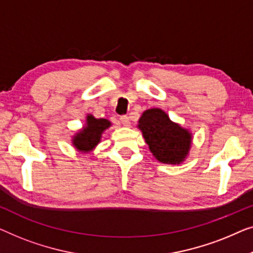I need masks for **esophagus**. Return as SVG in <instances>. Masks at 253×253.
Segmentation results:
<instances>
[{"instance_id":"1","label":"esophagus","mask_w":253,"mask_h":253,"mask_svg":"<svg viewBox=\"0 0 253 253\" xmlns=\"http://www.w3.org/2000/svg\"><path fill=\"white\" fill-rule=\"evenodd\" d=\"M120 123H122L123 125L126 126V127H128V126L130 125L129 119H128V117H126V116H122V117H120Z\"/></svg>"}]
</instances>
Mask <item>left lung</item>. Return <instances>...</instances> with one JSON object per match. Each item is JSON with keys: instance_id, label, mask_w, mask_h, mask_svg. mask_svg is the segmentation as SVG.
Masks as SVG:
<instances>
[{"instance_id": "obj_1", "label": "left lung", "mask_w": 253, "mask_h": 253, "mask_svg": "<svg viewBox=\"0 0 253 253\" xmlns=\"http://www.w3.org/2000/svg\"><path fill=\"white\" fill-rule=\"evenodd\" d=\"M137 128L158 162L179 165L189 156L193 134L188 128L172 122L164 110H145L138 119Z\"/></svg>"}]
</instances>
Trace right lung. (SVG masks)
I'll return each mask as SVG.
<instances>
[{
	"instance_id": "add662e5",
	"label": "right lung",
	"mask_w": 253,
	"mask_h": 253,
	"mask_svg": "<svg viewBox=\"0 0 253 253\" xmlns=\"http://www.w3.org/2000/svg\"><path fill=\"white\" fill-rule=\"evenodd\" d=\"M111 126V123L104 118H95L87 115L86 124L72 136V145L78 151L88 154L97 147L101 142L102 134Z\"/></svg>"
}]
</instances>
